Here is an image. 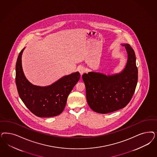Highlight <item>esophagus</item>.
<instances>
[{"mask_svg":"<svg viewBox=\"0 0 157 157\" xmlns=\"http://www.w3.org/2000/svg\"><path fill=\"white\" fill-rule=\"evenodd\" d=\"M78 71H79L80 75L82 76V75L84 73V72H85V69H84L83 67H79V68L78 69Z\"/></svg>","mask_w":157,"mask_h":157,"instance_id":"1","label":"esophagus"}]
</instances>
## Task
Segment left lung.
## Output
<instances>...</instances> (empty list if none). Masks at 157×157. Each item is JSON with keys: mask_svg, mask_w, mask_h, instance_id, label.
<instances>
[{"mask_svg": "<svg viewBox=\"0 0 157 157\" xmlns=\"http://www.w3.org/2000/svg\"><path fill=\"white\" fill-rule=\"evenodd\" d=\"M127 64L121 72L113 75L91 71L82 75L87 103L93 111L107 114L120 110L131 101L136 87L138 71L135 51L128 44Z\"/></svg>", "mask_w": 157, "mask_h": 157, "instance_id": "left-lung-1", "label": "left lung"}]
</instances>
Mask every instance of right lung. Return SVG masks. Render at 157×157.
Masks as SVG:
<instances>
[{
	"instance_id": "add662e5",
	"label": "right lung",
	"mask_w": 157,
	"mask_h": 157,
	"mask_svg": "<svg viewBox=\"0 0 157 157\" xmlns=\"http://www.w3.org/2000/svg\"><path fill=\"white\" fill-rule=\"evenodd\" d=\"M21 51L15 66V83L21 100L35 116L51 117L60 114L66 106L67 97L80 80L79 72L64 76L50 86H37L28 81L22 67Z\"/></svg>"
}]
</instances>
